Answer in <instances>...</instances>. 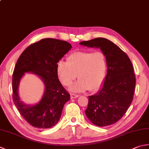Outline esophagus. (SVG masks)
Masks as SVG:
<instances>
[{"mask_svg":"<svg viewBox=\"0 0 149 149\" xmlns=\"http://www.w3.org/2000/svg\"><path fill=\"white\" fill-rule=\"evenodd\" d=\"M70 95H71V99H75V98H77L79 97V95L75 94V93H71Z\"/></svg>","mask_w":149,"mask_h":149,"instance_id":"obj_1","label":"esophagus"}]
</instances>
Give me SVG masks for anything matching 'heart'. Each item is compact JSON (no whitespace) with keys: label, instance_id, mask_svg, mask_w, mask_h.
Instances as JSON below:
<instances>
[{"label":"heart","instance_id":"b5f03b06","mask_svg":"<svg viewBox=\"0 0 149 149\" xmlns=\"http://www.w3.org/2000/svg\"><path fill=\"white\" fill-rule=\"evenodd\" d=\"M107 60L100 51H79L70 54L66 63L60 61L57 65V74L61 83L69 86L75 79H79L70 87L77 92L90 90L97 91L102 86L107 74Z\"/></svg>","mask_w":149,"mask_h":149}]
</instances>
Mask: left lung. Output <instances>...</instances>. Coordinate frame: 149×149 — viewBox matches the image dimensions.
Wrapping results in <instances>:
<instances>
[{"label": "left lung", "instance_id": "8db88e82", "mask_svg": "<svg viewBox=\"0 0 149 149\" xmlns=\"http://www.w3.org/2000/svg\"><path fill=\"white\" fill-rule=\"evenodd\" d=\"M79 44L99 48L106 56L107 65L102 87L97 93L89 96L86 115L99 127L115 123L124 115L133 99L136 77L131 60L118 46L104 38Z\"/></svg>", "mask_w": 149, "mask_h": 149}]
</instances>
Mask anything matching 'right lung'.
I'll return each mask as SVG.
<instances>
[{
	"instance_id": "obj_1",
	"label": "right lung",
	"mask_w": 149,
	"mask_h": 149,
	"mask_svg": "<svg viewBox=\"0 0 149 149\" xmlns=\"http://www.w3.org/2000/svg\"><path fill=\"white\" fill-rule=\"evenodd\" d=\"M72 48L66 41L45 38L31 44L22 53L13 74V99L19 113L34 127L49 129L58 122L65 104L70 95L62 86L57 74L59 61ZM33 72L42 79L45 91L42 99L34 105L20 100L18 87L25 72Z\"/></svg>"
}]
</instances>
